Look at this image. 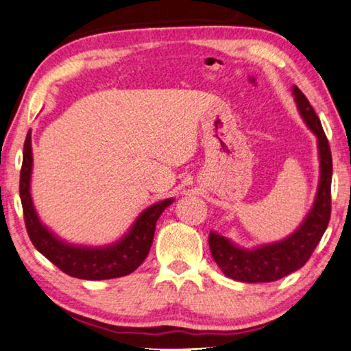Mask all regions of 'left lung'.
<instances>
[{
    "label": "left lung",
    "mask_w": 351,
    "mask_h": 351,
    "mask_svg": "<svg viewBox=\"0 0 351 351\" xmlns=\"http://www.w3.org/2000/svg\"><path fill=\"white\" fill-rule=\"evenodd\" d=\"M293 95L302 119L318 140L319 181L312 208L293 234L274 243L256 248H241L226 237L210 232L208 243L215 263L223 274L241 283H269L299 270L312 256L322 240L330 218V180H332V157L328 138L307 98L298 87Z\"/></svg>",
    "instance_id": "obj_1"
}]
</instances>
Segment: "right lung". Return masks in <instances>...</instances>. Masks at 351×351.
Returning <instances> with one entry per match:
<instances>
[{
  "label": "right lung",
  "mask_w": 351,
  "mask_h": 351,
  "mask_svg": "<svg viewBox=\"0 0 351 351\" xmlns=\"http://www.w3.org/2000/svg\"><path fill=\"white\" fill-rule=\"evenodd\" d=\"M33 151L32 130L27 133L23 145V162L21 170V200L29 240L44 258H47L62 272L81 280H110L132 274L140 267L149 253L154 240L156 223L167 206L175 199H165L141 211L127 234L114 243L106 246L75 245L58 239L44 226L34 210L32 192Z\"/></svg>",
  "instance_id": "1"
}]
</instances>
